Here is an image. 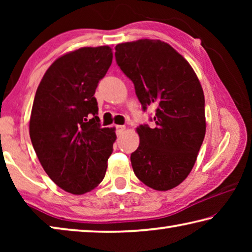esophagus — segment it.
Wrapping results in <instances>:
<instances>
[{
	"mask_svg": "<svg viewBox=\"0 0 252 252\" xmlns=\"http://www.w3.org/2000/svg\"><path fill=\"white\" fill-rule=\"evenodd\" d=\"M126 130V126H116V132L118 135H120L121 133H123V131Z\"/></svg>",
	"mask_w": 252,
	"mask_h": 252,
	"instance_id": "obj_1",
	"label": "esophagus"
}]
</instances>
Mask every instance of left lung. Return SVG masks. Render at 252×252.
I'll list each match as a JSON object with an SVG mask.
<instances>
[{
	"label": "left lung",
	"instance_id": "1",
	"mask_svg": "<svg viewBox=\"0 0 252 252\" xmlns=\"http://www.w3.org/2000/svg\"><path fill=\"white\" fill-rule=\"evenodd\" d=\"M117 64L134 84L135 94L156 126L141 125L139 148L131 153L134 174L144 185L167 191L192 170L206 134L204 95L187 60L160 40L116 46Z\"/></svg>",
	"mask_w": 252,
	"mask_h": 252
}]
</instances>
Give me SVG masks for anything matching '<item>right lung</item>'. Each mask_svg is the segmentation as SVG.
Here are the masks:
<instances>
[{"instance_id": "right-lung-1", "label": "right lung", "mask_w": 252, "mask_h": 252, "mask_svg": "<svg viewBox=\"0 0 252 252\" xmlns=\"http://www.w3.org/2000/svg\"><path fill=\"white\" fill-rule=\"evenodd\" d=\"M112 58L108 45L81 48L55 60L37 87L30 138L46 174L66 192L91 191L105 176L117 136L101 126L94 93Z\"/></svg>"}]
</instances>
